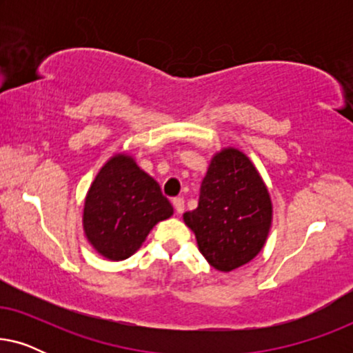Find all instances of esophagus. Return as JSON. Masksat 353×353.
Segmentation results:
<instances>
[{
	"mask_svg": "<svg viewBox=\"0 0 353 353\" xmlns=\"http://www.w3.org/2000/svg\"><path fill=\"white\" fill-rule=\"evenodd\" d=\"M172 202H173V207H175L176 214H183V210H185V201H183V197H175Z\"/></svg>",
	"mask_w": 353,
	"mask_h": 353,
	"instance_id": "esophagus-1",
	"label": "esophagus"
}]
</instances>
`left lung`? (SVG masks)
Here are the masks:
<instances>
[{"mask_svg":"<svg viewBox=\"0 0 353 353\" xmlns=\"http://www.w3.org/2000/svg\"><path fill=\"white\" fill-rule=\"evenodd\" d=\"M183 220L199 252L219 272L249 263L268 239L273 202L252 161L238 148H221L202 180L199 205Z\"/></svg>","mask_w":353,"mask_h":353,"instance_id":"1","label":"left lung"}]
</instances>
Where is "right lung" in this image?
<instances>
[{
  "mask_svg": "<svg viewBox=\"0 0 353 353\" xmlns=\"http://www.w3.org/2000/svg\"><path fill=\"white\" fill-rule=\"evenodd\" d=\"M173 207L151 175L130 152H117L103 163L83 202V234L96 252L120 262L141 248Z\"/></svg>",
  "mask_w": 353,
  "mask_h": 353,
  "instance_id": "obj_1",
  "label": "right lung"
}]
</instances>
